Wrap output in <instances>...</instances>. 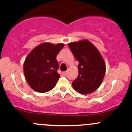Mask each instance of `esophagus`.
Here are the masks:
<instances>
[{"label":"esophagus","instance_id":"34e87169","mask_svg":"<svg viewBox=\"0 0 132 132\" xmlns=\"http://www.w3.org/2000/svg\"><path fill=\"white\" fill-rule=\"evenodd\" d=\"M62 75L66 76V72H62Z\"/></svg>","mask_w":132,"mask_h":132}]
</instances>
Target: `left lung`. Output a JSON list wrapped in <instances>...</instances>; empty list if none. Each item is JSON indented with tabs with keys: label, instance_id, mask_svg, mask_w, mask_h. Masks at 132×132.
Segmentation results:
<instances>
[{
	"label": "left lung",
	"instance_id": "1",
	"mask_svg": "<svg viewBox=\"0 0 132 132\" xmlns=\"http://www.w3.org/2000/svg\"><path fill=\"white\" fill-rule=\"evenodd\" d=\"M68 45L79 62V75L72 82V87L82 94L92 93L99 88L104 79L105 61L99 50L89 40L71 42Z\"/></svg>",
	"mask_w": 132,
	"mask_h": 132
}]
</instances>
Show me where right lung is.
Here are the masks:
<instances>
[{"label": "right lung", "mask_w": 132, "mask_h": 132, "mask_svg": "<svg viewBox=\"0 0 132 132\" xmlns=\"http://www.w3.org/2000/svg\"><path fill=\"white\" fill-rule=\"evenodd\" d=\"M64 46L45 42L30 51L24 62L23 72L31 89L43 93L54 88L60 78L56 56Z\"/></svg>", "instance_id": "1"}]
</instances>
